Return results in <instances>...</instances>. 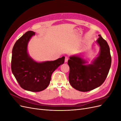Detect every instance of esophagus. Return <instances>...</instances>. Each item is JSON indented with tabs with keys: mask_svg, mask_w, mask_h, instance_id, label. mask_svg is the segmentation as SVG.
Segmentation results:
<instances>
[{
	"mask_svg": "<svg viewBox=\"0 0 121 121\" xmlns=\"http://www.w3.org/2000/svg\"><path fill=\"white\" fill-rule=\"evenodd\" d=\"M68 60H69L68 57L65 56V63H67V62H68Z\"/></svg>",
	"mask_w": 121,
	"mask_h": 121,
	"instance_id": "34e87169",
	"label": "esophagus"
}]
</instances>
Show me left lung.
I'll return each instance as SVG.
<instances>
[{"label":"left lung","mask_w":121,"mask_h":121,"mask_svg":"<svg viewBox=\"0 0 121 121\" xmlns=\"http://www.w3.org/2000/svg\"><path fill=\"white\" fill-rule=\"evenodd\" d=\"M97 40L100 52L92 64L87 63L78 56L69 57L68 64L69 67V82L75 89L82 92L92 90L104 82L111 66L112 57L107 42L100 35Z\"/></svg>","instance_id":"8db88e82"}]
</instances>
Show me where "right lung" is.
<instances>
[{
	"label": "right lung",
	"mask_w": 121,
	"mask_h": 121,
	"mask_svg": "<svg viewBox=\"0 0 121 121\" xmlns=\"http://www.w3.org/2000/svg\"><path fill=\"white\" fill-rule=\"evenodd\" d=\"M35 33L29 31L18 39L12 50L11 68L23 89L39 92L48 87L52 73L65 61V56L56 60L37 63L27 52L28 42Z\"/></svg>",
	"instance_id": "right-lung-1"
}]
</instances>
